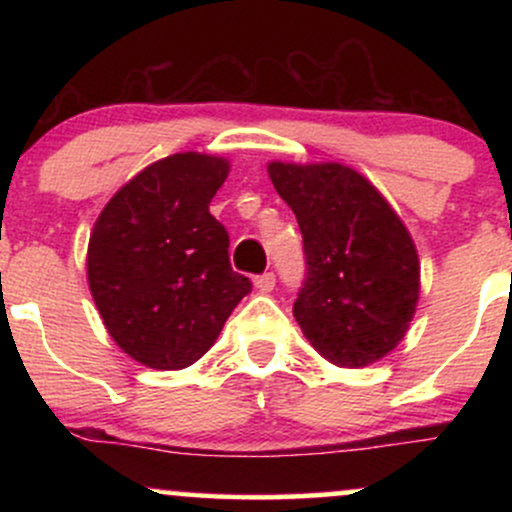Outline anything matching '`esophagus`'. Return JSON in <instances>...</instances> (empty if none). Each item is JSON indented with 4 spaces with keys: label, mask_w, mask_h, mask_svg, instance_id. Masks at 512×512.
<instances>
[{
    "label": "esophagus",
    "mask_w": 512,
    "mask_h": 512,
    "mask_svg": "<svg viewBox=\"0 0 512 512\" xmlns=\"http://www.w3.org/2000/svg\"><path fill=\"white\" fill-rule=\"evenodd\" d=\"M274 286H276V276L272 274V272H267V274H260L255 279V289L260 291V293H269V291H274Z\"/></svg>",
    "instance_id": "esophagus-1"
}]
</instances>
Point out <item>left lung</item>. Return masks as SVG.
Instances as JSON below:
<instances>
[{
    "instance_id": "obj_1",
    "label": "left lung",
    "mask_w": 512,
    "mask_h": 512,
    "mask_svg": "<svg viewBox=\"0 0 512 512\" xmlns=\"http://www.w3.org/2000/svg\"><path fill=\"white\" fill-rule=\"evenodd\" d=\"M267 173L303 233L308 274L293 317L305 339L339 368L385 358L407 334L421 293L404 221L344 163L272 161Z\"/></svg>"
}]
</instances>
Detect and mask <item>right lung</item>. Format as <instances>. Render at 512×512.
Returning <instances> with one entry per match:
<instances>
[{"instance_id": "right-lung-1", "label": "right lung", "mask_w": 512, "mask_h": 512, "mask_svg": "<svg viewBox=\"0 0 512 512\" xmlns=\"http://www.w3.org/2000/svg\"><path fill=\"white\" fill-rule=\"evenodd\" d=\"M231 173L223 156L185 151L146 166L93 223L86 279L113 342L156 370L192 366L248 296L209 202Z\"/></svg>"}]
</instances>
